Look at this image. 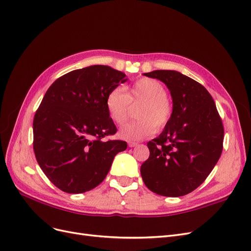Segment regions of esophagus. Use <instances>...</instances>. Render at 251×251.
Instances as JSON below:
<instances>
[{"label": "esophagus", "instance_id": "1", "mask_svg": "<svg viewBox=\"0 0 251 251\" xmlns=\"http://www.w3.org/2000/svg\"><path fill=\"white\" fill-rule=\"evenodd\" d=\"M137 145H138V143H136V142H128V147H135Z\"/></svg>", "mask_w": 251, "mask_h": 251}]
</instances>
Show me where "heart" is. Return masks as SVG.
<instances>
[{"mask_svg":"<svg viewBox=\"0 0 251 251\" xmlns=\"http://www.w3.org/2000/svg\"><path fill=\"white\" fill-rule=\"evenodd\" d=\"M124 93L120 88H113L106 97L108 114L117 125H124L132 106L139 107L138 122L120 128L118 136L127 141H138L153 135L157 129L164 128L172 118L173 106L167 98L165 86L152 78H140L132 85L126 86Z\"/></svg>","mask_w":251,"mask_h":251,"instance_id":"heart-1","label":"heart"}]
</instances>
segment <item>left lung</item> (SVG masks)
<instances>
[{"label": "left lung", "mask_w": 251, "mask_h": 251, "mask_svg": "<svg viewBox=\"0 0 251 251\" xmlns=\"http://www.w3.org/2000/svg\"><path fill=\"white\" fill-rule=\"evenodd\" d=\"M145 76L163 81L171 93L173 115L149 141L141 176L151 192L181 197L201 185L223 152L224 126L214 100L196 80L177 71L156 70Z\"/></svg>", "instance_id": "obj_1"}]
</instances>
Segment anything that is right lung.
I'll return each mask as SVG.
<instances>
[{
    "label": "right lung",
    "instance_id": "obj_1",
    "mask_svg": "<svg viewBox=\"0 0 251 251\" xmlns=\"http://www.w3.org/2000/svg\"><path fill=\"white\" fill-rule=\"evenodd\" d=\"M126 74L102 65L74 70L50 85L37 109L34 152L44 174L68 194H81L101 183L114 156L126 149L122 140H106L117 128L106 97Z\"/></svg>",
    "mask_w": 251,
    "mask_h": 251
}]
</instances>
